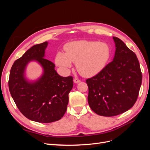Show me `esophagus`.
<instances>
[{"label": "esophagus", "instance_id": "esophagus-1", "mask_svg": "<svg viewBox=\"0 0 150 150\" xmlns=\"http://www.w3.org/2000/svg\"><path fill=\"white\" fill-rule=\"evenodd\" d=\"M80 82H81V80L79 79L76 78L74 79V83H79Z\"/></svg>", "mask_w": 150, "mask_h": 150}]
</instances>
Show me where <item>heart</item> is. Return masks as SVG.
<instances>
[{"label": "heart", "instance_id": "b5f03b06", "mask_svg": "<svg viewBox=\"0 0 150 150\" xmlns=\"http://www.w3.org/2000/svg\"><path fill=\"white\" fill-rule=\"evenodd\" d=\"M66 53L58 52L56 64L67 69L76 62V67L81 74L91 76L102 71L111 56V49L106 43L80 40L70 42L65 47Z\"/></svg>", "mask_w": 150, "mask_h": 150}]
</instances>
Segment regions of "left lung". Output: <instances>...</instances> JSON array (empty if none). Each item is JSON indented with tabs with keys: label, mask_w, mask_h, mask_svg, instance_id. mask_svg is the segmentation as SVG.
<instances>
[{
	"label": "left lung",
	"mask_w": 150,
	"mask_h": 150,
	"mask_svg": "<svg viewBox=\"0 0 150 150\" xmlns=\"http://www.w3.org/2000/svg\"><path fill=\"white\" fill-rule=\"evenodd\" d=\"M114 59L93 78L86 79L88 100L97 115L114 116L132 108L137 100L142 73L137 55L119 38Z\"/></svg>",
	"instance_id": "obj_1"
}]
</instances>
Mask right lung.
I'll return each instance as SVG.
<instances>
[{"mask_svg": "<svg viewBox=\"0 0 150 150\" xmlns=\"http://www.w3.org/2000/svg\"><path fill=\"white\" fill-rule=\"evenodd\" d=\"M48 42L34 45L11 67L8 88L17 107L30 120L49 123L59 120L67 110L69 92L73 87L72 76L62 77L54 69L55 64L44 58ZM38 62L43 68L42 76L34 82L25 78L28 63Z\"/></svg>", "mask_w": 150, "mask_h": 150, "instance_id": "right-lung-1", "label": "right lung"}]
</instances>
